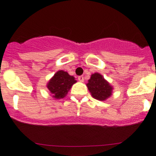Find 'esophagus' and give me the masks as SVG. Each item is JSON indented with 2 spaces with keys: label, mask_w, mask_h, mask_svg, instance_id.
<instances>
[{
  "label": "esophagus",
  "mask_w": 156,
  "mask_h": 156,
  "mask_svg": "<svg viewBox=\"0 0 156 156\" xmlns=\"http://www.w3.org/2000/svg\"><path fill=\"white\" fill-rule=\"evenodd\" d=\"M78 81H80V82H83V81H84V77L83 76H79L78 78Z\"/></svg>",
  "instance_id": "34e87169"
}]
</instances>
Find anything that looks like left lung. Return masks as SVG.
Instances as JSON below:
<instances>
[{
	"instance_id": "1",
	"label": "left lung",
	"mask_w": 156,
	"mask_h": 156,
	"mask_svg": "<svg viewBox=\"0 0 156 156\" xmlns=\"http://www.w3.org/2000/svg\"><path fill=\"white\" fill-rule=\"evenodd\" d=\"M86 85L91 96L100 101H105L112 94L113 87L98 72L90 75V78Z\"/></svg>"
}]
</instances>
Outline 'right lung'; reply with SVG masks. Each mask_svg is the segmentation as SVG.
Segmentation results:
<instances>
[{"instance_id":"1","label":"right lung","mask_w":156,"mask_h":156,"mask_svg":"<svg viewBox=\"0 0 156 156\" xmlns=\"http://www.w3.org/2000/svg\"><path fill=\"white\" fill-rule=\"evenodd\" d=\"M77 81L67 72L59 70L54 74L47 84V87L54 99H62L67 95L71 87Z\"/></svg>"}]
</instances>
